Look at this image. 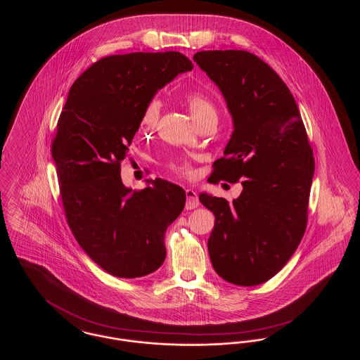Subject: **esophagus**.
Returning a JSON list of instances; mask_svg holds the SVG:
<instances>
[{
    "label": "esophagus",
    "mask_w": 360,
    "mask_h": 360,
    "mask_svg": "<svg viewBox=\"0 0 360 360\" xmlns=\"http://www.w3.org/2000/svg\"><path fill=\"white\" fill-rule=\"evenodd\" d=\"M198 205H200V201H198L197 193L193 188H186V209L191 210Z\"/></svg>",
    "instance_id": "esophagus-1"
}]
</instances>
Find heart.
<instances>
[{"instance_id": "obj_1", "label": "heart", "mask_w": 360, "mask_h": 360, "mask_svg": "<svg viewBox=\"0 0 360 360\" xmlns=\"http://www.w3.org/2000/svg\"><path fill=\"white\" fill-rule=\"evenodd\" d=\"M186 103H188V109H190V112H191V115H193L195 121L202 120V119L209 117V116H217L214 105L210 103L204 94L191 93V94H188ZM160 110H162V103L158 98L151 100L150 103L146 105V108L141 113V119H140V125H141L143 131H153L154 129L156 124H158V120H159ZM174 167L178 172H190L186 163H176Z\"/></svg>"}]
</instances>
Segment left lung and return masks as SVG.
<instances>
[{"label":"left lung","mask_w":360,"mask_h":360,"mask_svg":"<svg viewBox=\"0 0 360 360\" xmlns=\"http://www.w3.org/2000/svg\"><path fill=\"white\" fill-rule=\"evenodd\" d=\"M193 59L220 89L233 121L209 179L243 185L232 202L200 194L214 214L209 257L226 282L257 286L282 270L304 236L313 151L289 87L257 55L200 51Z\"/></svg>","instance_id":"8db88e82"}]
</instances>
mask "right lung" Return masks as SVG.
I'll use <instances>...</instances> for the list:
<instances>
[{
	"instance_id": "add662e5",
	"label": "right lung",
	"mask_w": 360,
	"mask_h": 360,
	"mask_svg": "<svg viewBox=\"0 0 360 360\" xmlns=\"http://www.w3.org/2000/svg\"><path fill=\"white\" fill-rule=\"evenodd\" d=\"M193 70L184 53L132 52L91 65L72 84L52 159L70 229L106 273L139 278L166 257L165 235L184 210L185 190L165 179L124 186L120 163L156 91Z\"/></svg>"
}]
</instances>
